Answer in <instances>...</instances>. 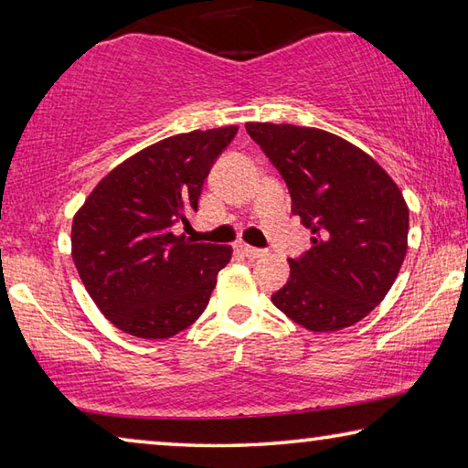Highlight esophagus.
<instances>
[{"mask_svg":"<svg viewBox=\"0 0 468 468\" xmlns=\"http://www.w3.org/2000/svg\"><path fill=\"white\" fill-rule=\"evenodd\" d=\"M237 251L239 253H243L245 258H250V260H256V258H262L264 256V250H258V248H251V245H245V243H239L237 245Z\"/></svg>","mask_w":468,"mask_h":468,"instance_id":"obj_1","label":"esophagus"}]
</instances>
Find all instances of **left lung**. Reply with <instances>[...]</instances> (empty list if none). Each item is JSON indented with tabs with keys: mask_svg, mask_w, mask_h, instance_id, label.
<instances>
[{
	"mask_svg": "<svg viewBox=\"0 0 468 468\" xmlns=\"http://www.w3.org/2000/svg\"><path fill=\"white\" fill-rule=\"evenodd\" d=\"M281 173L291 212L312 248L289 258L291 276L272 303L312 332L366 318L386 297L407 256L409 208L399 186L351 142L291 123H245Z\"/></svg>",
	"mask_w": 468,
	"mask_h": 468,
	"instance_id": "left-lung-1",
	"label": "left lung"
}]
</instances>
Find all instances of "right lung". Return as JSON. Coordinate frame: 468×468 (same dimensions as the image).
I'll return each mask as SVG.
<instances>
[{
    "label": "right lung",
    "mask_w": 468,
    "mask_h": 468,
    "mask_svg": "<svg viewBox=\"0 0 468 468\" xmlns=\"http://www.w3.org/2000/svg\"><path fill=\"white\" fill-rule=\"evenodd\" d=\"M231 128L179 133L115 167L92 189L72 225V258L102 315L138 338H169L206 310L229 245L176 235L197 212L212 165Z\"/></svg>",
    "instance_id": "add662e5"
}]
</instances>
